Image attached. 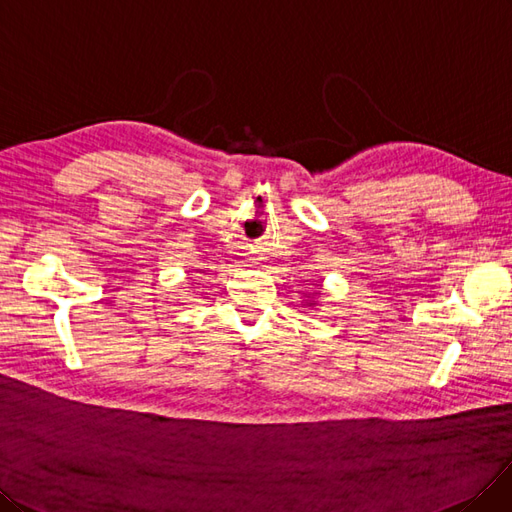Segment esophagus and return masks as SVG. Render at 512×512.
Segmentation results:
<instances>
[{
    "label": "esophagus",
    "mask_w": 512,
    "mask_h": 512,
    "mask_svg": "<svg viewBox=\"0 0 512 512\" xmlns=\"http://www.w3.org/2000/svg\"><path fill=\"white\" fill-rule=\"evenodd\" d=\"M244 263H246V268H259L261 257H259V253H257V251H251L249 255H246Z\"/></svg>",
    "instance_id": "esophagus-1"
}]
</instances>
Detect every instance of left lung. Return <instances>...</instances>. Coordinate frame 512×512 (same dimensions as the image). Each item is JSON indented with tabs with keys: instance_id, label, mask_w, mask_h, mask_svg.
Masks as SVG:
<instances>
[{
	"instance_id": "1",
	"label": "left lung",
	"mask_w": 512,
	"mask_h": 512,
	"mask_svg": "<svg viewBox=\"0 0 512 512\" xmlns=\"http://www.w3.org/2000/svg\"><path fill=\"white\" fill-rule=\"evenodd\" d=\"M315 295H321V293H317V291H315V293H308V295H306V300H304V304H306V306H317V304H315V300H312V298H315Z\"/></svg>"
}]
</instances>
